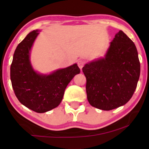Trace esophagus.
<instances>
[{"label":"esophagus","instance_id":"1","mask_svg":"<svg viewBox=\"0 0 149 149\" xmlns=\"http://www.w3.org/2000/svg\"><path fill=\"white\" fill-rule=\"evenodd\" d=\"M84 64H85V61L84 60H82V59H80V60L78 61V67H79L80 69H83V66H84Z\"/></svg>","mask_w":149,"mask_h":149}]
</instances>
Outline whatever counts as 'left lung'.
Masks as SVG:
<instances>
[{
	"instance_id": "left-lung-1",
	"label": "left lung",
	"mask_w": 149,
	"mask_h": 149,
	"mask_svg": "<svg viewBox=\"0 0 149 149\" xmlns=\"http://www.w3.org/2000/svg\"><path fill=\"white\" fill-rule=\"evenodd\" d=\"M88 100L92 107L109 111L131 99L140 76V63L134 43L122 31L116 34L104 57L83 68Z\"/></svg>"
}]
</instances>
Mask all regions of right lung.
<instances>
[{
    "mask_svg": "<svg viewBox=\"0 0 149 149\" xmlns=\"http://www.w3.org/2000/svg\"><path fill=\"white\" fill-rule=\"evenodd\" d=\"M38 34V30L30 32L17 45L10 66V79L20 103L35 112L45 113L59 105L65 89L80 70L74 64L49 74L35 71L30 54Z\"/></svg>",
    "mask_w": 149,
    "mask_h": 149,
    "instance_id": "right-lung-1",
    "label": "right lung"
}]
</instances>
